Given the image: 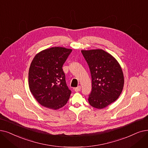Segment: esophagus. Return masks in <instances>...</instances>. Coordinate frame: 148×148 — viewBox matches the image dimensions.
I'll use <instances>...</instances> for the list:
<instances>
[{
	"instance_id": "esophagus-1",
	"label": "esophagus",
	"mask_w": 148,
	"mask_h": 148,
	"mask_svg": "<svg viewBox=\"0 0 148 148\" xmlns=\"http://www.w3.org/2000/svg\"><path fill=\"white\" fill-rule=\"evenodd\" d=\"M80 89H81V86H78L77 87H76V88H74V91L75 92H79V91H80Z\"/></svg>"
}]
</instances>
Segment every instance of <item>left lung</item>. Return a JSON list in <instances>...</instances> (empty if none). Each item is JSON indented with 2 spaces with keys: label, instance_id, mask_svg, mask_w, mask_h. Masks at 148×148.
<instances>
[{
  "label": "left lung",
  "instance_id": "obj_1",
  "mask_svg": "<svg viewBox=\"0 0 148 148\" xmlns=\"http://www.w3.org/2000/svg\"><path fill=\"white\" fill-rule=\"evenodd\" d=\"M89 66L92 79L90 105L103 109L116 100L124 86L123 71L114 57L101 49L82 50Z\"/></svg>",
  "mask_w": 148,
  "mask_h": 148
}]
</instances>
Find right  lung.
<instances>
[{"mask_svg": "<svg viewBox=\"0 0 148 148\" xmlns=\"http://www.w3.org/2000/svg\"><path fill=\"white\" fill-rule=\"evenodd\" d=\"M71 49L52 47L37 53L30 65L28 83L34 98L44 107L56 110L65 106L71 91L62 66Z\"/></svg>", "mask_w": 148, "mask_h": 148, "instance_id": "1", "label": "right lung"}]
</instances>
